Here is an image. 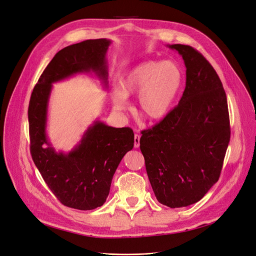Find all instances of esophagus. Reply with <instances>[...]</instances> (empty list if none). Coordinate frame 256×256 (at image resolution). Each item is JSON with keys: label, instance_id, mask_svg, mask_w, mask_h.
Returning <instances> with one entry per match:
<instances>
[{"label": "esophagus", "instance_id": "1", "mask_svg": "<svg viewBox=\"0 0 256 256\" xmlns=\"http://www.w3.org/2000/svg\"><path fill=\"white\" fill-rule=\"evenodd\" d=\"M140 146V135L135 133L134 135V148H138Z\"/></svg>", "mask_w": 256, "mask_h": 256}]
</instances>
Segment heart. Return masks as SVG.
I'll return each instance as SVG.
<instances>
[{
  "instance_id": "obj_1",
  "label": "heart",
  "mask_w": 256,
  "mask_h": 256,
  "mask_svg": "<svg viewBox=\"0 0 256 256\" xmlns=\"http://www.w3.org/2000/svg\"><path fill=\"white\" fill-rule=\"evenodd\" d=\"M182 72L172 61L144 62L127 72L114 92L117 110L127 106V98L137 96L138 112L144 119L158 121L166 116L181 88Z\"/></svg>"
}]
</instances>
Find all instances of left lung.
Segmentation results:
<instances>
[{
  "instance_id": "left-lung-1",
  "label": "left lung",
  "mask_w": 256,
  "mask_h": 256,
  "mask_svg": "<svg viewBox=\"0 0 256 256\" xmlns=\"http://www.w3.org/2000/svg\"><path fill=\"white\" fill-rule=\"evenodd\" d=\"M186 66L179 104L141 131L140 150L158 202L171 208L200 202L218 182L231 130L226 92L214 67L190 46H168Z\"/></svg>"
}]
</instances>
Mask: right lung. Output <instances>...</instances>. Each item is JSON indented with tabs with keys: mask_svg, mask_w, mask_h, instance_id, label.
I'll return each mask as SVG.
<instances>
[{
	"mask_svg": "<svg viewBox=\"0 0 256 256\" xmlns=\"http://www.w3.org/2000/svg\"><path fill=\"white\" fill-rule=\"evenodd\" d=\"M110 44L106 38L88 40L56 52L36 84L28 106L34 164L58 200L80 210L104 204L121 160L133 148L134 133L129 127L114 128L96 121L74 150L56 152L46 133L48 98L54 82L77 73L94 72L106 86V54Z\"/></svg>",
	"mask_w": 256,
	"mask_h": 256,
	"instance_id": "obj_1",
	"label": "right lung"
}]
</instances>
